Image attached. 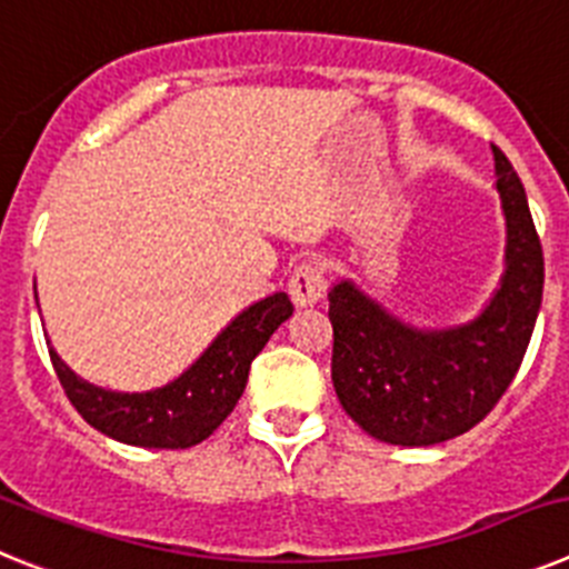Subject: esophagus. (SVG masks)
<instances>
[{"label": "esophagus", "instance_id": "esophagus-1", "mask_svg": "<svg viewBox=\"0 0 569 569\" xmlns=\"http://www.w3.org/2000/svg\"><path fill=\"white\" fill-rule=\"evenodd\" d=\"M328 293V279L319 261H301L290 276V299L296 308H313Z\"/></svg>", "mask_w": 569, "mask_h": 569}]
</instances>
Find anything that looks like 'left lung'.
<instances>
[{
	"label": "left lung",
	"instance_id": "1",
	"mask_svg": "<svg viewBox=\"0 0 569 569\" xmlns=\"http://www.w3.org/2000/svg\"><path fill=\"white\" fill-rule=\"evenodd\" d=\"M507 219V270L481 316L447 330L410 328L339 281L328 293L336 396L373 439L430 447L456 439L499 405L530 345L545 290V253L525 184L492 144Z\"/></svg>",
	"mask_w": 569,
	"mask_h": 569
}]
</instances>
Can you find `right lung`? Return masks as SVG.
Masks as SVG:
<instances>
[{"label":"right lung","instance_id":"obj_1","mask_svg":"<svg viewBox=\"0 0 569 569\" xmlns=\"http://www.w3.org/2000/svg\"><path fill=\"white\" fill-rule=\"evenodd\" d=\"M293 316L288 293H273L241 310L179 379L144 393H116L79 379L50 347L64 396L99 433L133 447L184 450L208 439L233 413L250 365L281 321Z\"/></svg>","mask_w":569,"mask_h":569}]
</instances>
